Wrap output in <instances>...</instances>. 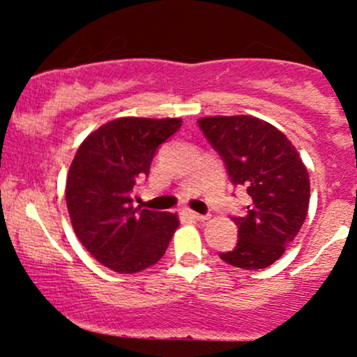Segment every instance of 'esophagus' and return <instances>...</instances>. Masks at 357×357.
<instances>
[{"instance_id":"esophagus-1","label":"esophagus","mask_w":357,"mask_h":357,"mask_svg":"<svg viewBox=\"0 0 357 357\" xmlns=\"http://www.w3.org/2000/svg\"><path fill=\"white\" fill-rule=\"evenodd\" d=\"M186 215L190 216L191 220H195V221H204V220H208V215H199V213L191 211V210H188Z\"/></svg>"}]
</instances>
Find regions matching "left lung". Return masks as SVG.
<instances>
[{"label": "left lung", "mask_w": 357, "mask_h": 357, "mask_svg": "<svg viewBox=\"0 0 357 357\" xmlns=\"http://www.w3.org/2000/svg\"><path fill=\"white\" fill-rule=\"evenodd\" d=\"M198 126L233 186H243L250 196L243 215L231 216L238 227L236 247L220 258L236 268H267L305 221L310 183L304 162L285 134L257 117H204Z\"/></svg>", "instance_id": "left-lung-1"}]
</instances>
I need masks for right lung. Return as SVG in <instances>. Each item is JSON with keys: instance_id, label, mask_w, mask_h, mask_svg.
<instances>
[{"instance_id": "obj_1", "label": "right lung", "mask_w": 357, "mask_h": 357, "mask_svg": "<svg viewBox=\"0 0 357 357\" xmlns=\"http://www.w3.org/2000/svg\"><path fill=\"white\" fill-rule=\"evenodd\" d=\"M181 124V119H116L87 136L73 158L65 190L73 231L114 272L136 273L158 264L178 228L173 213L134 206L132 190Z\"/></svg>"}]
</instances>
